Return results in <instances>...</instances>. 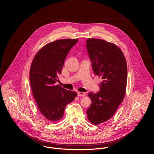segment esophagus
Returning a JSON list of instances; mask_svg holds the SVG:
<instances>
[{
    "label": "esophagus",
    "instance_id": "34e87169",
    "mask_svg": "<svg viewBox=\"0 0 154 154\" xmlns=\"http://www.w3.org/2000/svg\"><path fill=\"white\" fill-rule=\"evenodd\" d=\"M85 90H84V89H82V88H80V89L79 90V91L78 94H79V96H84V95H85Z\"/></svg>",
    "mask_w": 154,
    "mask_h": 154
}]
</instances>
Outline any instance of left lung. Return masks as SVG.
Masks as SVG:
<instances>
[{
	"instance_id": "1",
	"label": "left lung",
	"mask_w": 154,
	"mask_h": 154,
	"mask_svg": "<svg viewBox=\"0 0 154 154\" xmlns=\"http://www.w3.org/2000/svg\"><path fill=\"white\" fill-rule=\"evenodd\" d=\"M77 41L63 39L50 42L37 52L32 63L30 82L33 97L40 112L52 121L63 118L65 107L77 96L76 92L60 82L57 74H61L65 58Z\"/></svg>"
}]
</instances>
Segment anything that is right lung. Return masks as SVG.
Here are the masks:
<instances>
[{
  "instance_id": "obj_1",
  "label": "right lung",
  "mask_w": 154,
  "mask_h": 154,
  "mask_svg": "<svg viewBox=\"0 0 154 154\" xmlns=\"http://www.w3.org/2000/svg\"><path fill=\"white\" fill-rule=\"evenodd\" d=\"M86 49L96 75L100 77L99 90L88 96L91 104L86 110L88 119L98 125L110 119L125 96L127 68L121 50L113 43L88 39Z\"/></svg>"
}]
</instances>
